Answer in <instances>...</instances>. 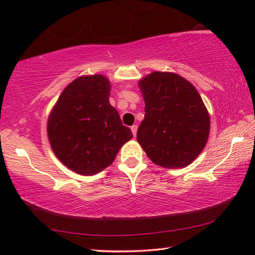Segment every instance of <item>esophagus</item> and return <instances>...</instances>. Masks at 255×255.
I'll use <instances>...</instances> for the list:
<instances>
[{"mask_svg":"<svg viewBox=\"0 0 255 255\" xmlns=\"http://www.w3.org/2000/svg\"><path fill=\"white\" fill-rule=\"evenodd\" d=\"M137 130H138L137 125H132V127H131V131H132V133H133L134 137H135V134H137Z\"/></svg>","mask_w":255,"mask_h":255,"instance_id":"34e87169","label":"esophagus"}]
</instances>
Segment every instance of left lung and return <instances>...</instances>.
<instances>
[{
  "label": "left lung",
  "mask_w": 255,
  "mask_h": 255,
  "mask_svg": "<svg viewBox=\"0 0 255 255\" xmlns=\"http://www.w3.org/2000/svg\"><path fill=\"white\" fill-rule=\"evenodd\" d=\"M145 117L137 140L156 165L186 167L204 148L210 116L196 88L182 76L153 72L139 82Z\"/></svg>",
  "instance_id": "1"
}]
</instances>
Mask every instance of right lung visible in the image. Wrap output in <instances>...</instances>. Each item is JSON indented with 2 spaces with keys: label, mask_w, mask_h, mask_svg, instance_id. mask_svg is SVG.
Returning <instances> with one entry per match:
<instances>
[{
  "label": "right lung",
  "mask_w": 255,
  "mask_h": 255,
  "mask_svg": "<svg viewBox=\"0 0 255 255\" xmlns=\"http://www.w3.org/2000/svg\"><path fill=\"white\" fill-rule=\"evenodd\" d=\"M106 76H80L64 89L47 121L51 147L73 172L94 175L110 166L133 137L109 103Z\"/></svg>",
  "instance_id": "right-lung-1"
}]
</instances>
